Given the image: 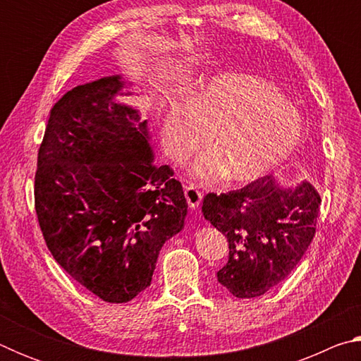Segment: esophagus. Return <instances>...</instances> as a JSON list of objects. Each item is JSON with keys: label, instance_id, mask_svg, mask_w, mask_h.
Returning <instances> with one entry per match:
<instances>
[{"label": "esophagus", "instance_id": "34e87169", "mask_svg": "<svg viewBox=\"0 0 361 361\" xmlns=\"http://www.w3.org/2000/svg\"><path fill=\"white\" fill-rule=\"evenodd\" d=\"M185 195H186V200H188V205L191 207V209H197V207L200 205V202H202V192L199 191L197 186L191 185V183H188V185H185Z\"/></svg>", "mask_w": 361, "mask_h": 361}]
</instances>
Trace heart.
<instances>
[{
  "instance_id": "obj_1",
  "label": "heart",
  "mask_w": 361,
  "mask_h": 361,
  "mask_svg": "<svg viewBox=\"0 0 361 361\" xmlns=\"http://www.w3.org/2000/svg\"><path fill=\"white\" fill-rule=\"evenodd\" d=\"M164 145L173 159L202 142L207 154L192 164L199 180L248 183L288 161L304 138L296 106L266 79L226 73L194 89L188 103H172L162 118Z\"/></svg>"
}]
</instances>
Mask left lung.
Returning a JSON list of instances; mask_svg holds the SVG:
<instances>
[{"mask_svg":"<svg viewBox=\"0 0 361 361\" xmlns=\"http://www.w3.org/2000/svg\"><path fill=\"white\" fill-rule=\"evenodd\" d=\"M320 204L310 183L283 186L272 175L228 194H207L204 218L229 242L218 282L235 298L261 296L283 282L314 239Z\"/></svg>","mask_w":361,"mask_h":361,"instance_id":"1","label":"left lung"}]
</instances>
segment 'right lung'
Wrapping results in <instances>:
<instances>
[{
	"instance_id": "right-lung-1",
	"label": "right lung",
	"mask_w": 361,
	"mask_h": 361,
	"mask_svg": "<svg viewBox=\"0 0 361 361\" xmlns=\"http://www.w3.org/2000/svg\"><path fill=\"white\" fill-rule=\"evenodd\" d=\"M130 87L113 75L68 90L49 114L35 176L54 259L106 302L148 288L159 252L188 213L173 170L154 164L148 121L118 100Z\"/></svg>"
}]
</instances>
